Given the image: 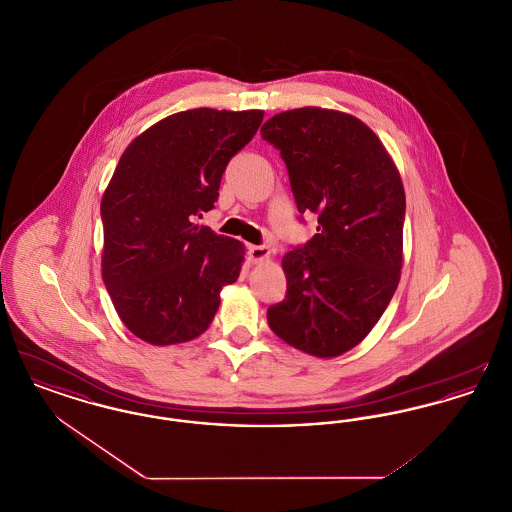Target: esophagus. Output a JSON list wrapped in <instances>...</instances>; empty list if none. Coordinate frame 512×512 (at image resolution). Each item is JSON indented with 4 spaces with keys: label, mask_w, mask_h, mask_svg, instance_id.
<instances>
[{
    "label": "esophagus",
    "mask_w": 512,
    "mask_h": 512,
    "mask_svg": "<svg viewBox=\"0 0 512 512\" xmlns=\"http://www.w3.org/2000/svg\"><path fill=\"white\" fill-rule=\"evenodd\" d=\"M247 255H249L251 263H263V261L270 259V249L265 245H251Z\"/></svg>",
    "instance_id": "esophagus-1"
}]
</instances>
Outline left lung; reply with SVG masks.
<instances>
[{
	"label": "left lung",
	"instance_id": "1",
	"mask_svg": "<svg viewBox=\"0 0 512 512\" xmlns=\"http://www.w3.org/2000/svg\"><path fill=\"white\" fill-rule=\"evenodd\" d=\"M299 213L318 215L311 242L284 255L286 299L267 311L280 340L318 359L365 340L397 290L405 190L380 138L357 117L299 107L268 119Z\"/></svg>",
	"mask_w": 512,
	"mask_h": 512
}]
</instances>
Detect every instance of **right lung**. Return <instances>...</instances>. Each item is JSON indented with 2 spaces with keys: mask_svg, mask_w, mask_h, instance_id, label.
I'll use <instances>...</instances> for the list:
<instances>
[{
  "mask_svg": "<svg viewBox=\"0 0 512 512\" xmlns=\"http://www.w3.org/2000/svg\"><path fill=\"white\" fill-rule=\"evenodd\" d=\"M263 117L261 109H188L124 149L101 197V276L136 338L195 340L217 315L220 290L238 280L244 244L195 219L215 207L222 172Z\"/></svg>",
  "mask_w": 512,
  "mask_h": 512,
  "instance_id": "add662e5",
  "label": "right lung"
}]
</instances>
